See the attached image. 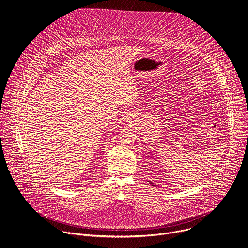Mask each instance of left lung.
<instances>
[{"instance_id": "left-lung-1", "label": "left lung", "mask_w": 248, "mask_h": 248, "mask_svg": "<svg viewBox=\"0 0 248 248\" xmlns=\"http://www.w3.org/2000/svg\"><path fill=\"white\" fill-rule=\"evenodd\" d=\"M150 182H151V181H150Z\"/></svg>"}]
</instances>
